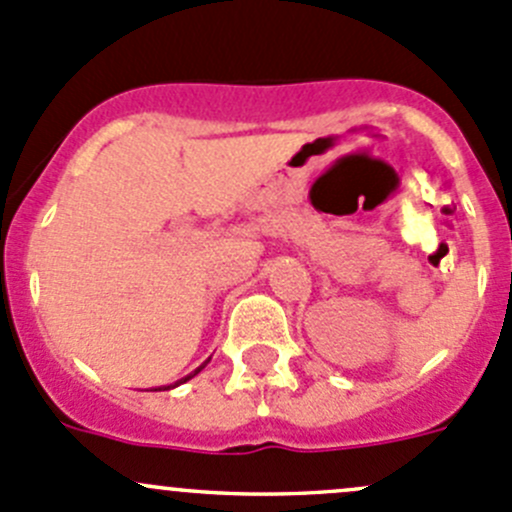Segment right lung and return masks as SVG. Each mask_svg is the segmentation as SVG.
Listing matches in <instances>:
<instances>
[{"label":"right lung","instance_id":"right-lung-1","mask_svg":"<svg viewBox=\"0 0 512 512\" xmlns=\"http://www.w3.org/2000/svg\"><path fill=\"white\" fill-rule=\"evenodd\" d=\"M200 369H203V366H200ZM200 369H198V371H200ZM198 371H195V374H198ZM195 374H190V376H185V379H180V381H178V384H183V381H188V379H193V376H195ZM178 384H175V386H178ZM165 389H170V386H165ZM165 389H163V391H165Z\"/></svg>","mask_w":512,"mask_h":512}]
</instances>
